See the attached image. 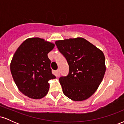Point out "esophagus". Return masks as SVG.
I'll list each match as a JSON object with an SVG mask.
<instances>
[{
	"label": "esophagus",
	"mask_w": 124,
	"mask_h": 124,
	"mask_svg": "<svg viewBox=\"0 0 124 124\" xmlns=\"http://www.w3.org/2000/svg\"><path fill=\"white\" fill-rule=\"evenodd\" d=\"M56 76L57 77L60 76V70H59V69H58V70H56Z\"/></svg>",
	"instance_id": "obj_1"
}]
</instances>
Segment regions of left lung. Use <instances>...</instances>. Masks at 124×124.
<instances>
[{
  "instance_id": "obj_1",
  "label": "left lung",
  "mask_w": 124,
  "mask_h": 124,
  "mask_svg": "<svg viewBox=\"0 0 124 124\" xmlns=\"http://www.w3.org/2000/svg\"><path fill=\"white\" fill-rule=\"evenodd\" d=\"M55 44L69 65L68 75L59 78L63 94L73 101L87 99L95 93L104 76L103 52L83 38L58 40Z\"/></svg>"
}]
</instances>
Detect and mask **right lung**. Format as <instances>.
Returning a JSON list of instances; mask_svg holds the SVG:
<instances>
[{
  "instance_id": "obj_1",
  "label": "right lung",
  "mask_w": 124,
  "mask_h": 124,
  "mask_svg": "<svg viewBox=\"0 0 124 124\" xmlns=\"http://www.w3.org/2000/svg\"><path fill=\"white\" fill-rule=\"evenodd\" d=\"M55 45L40 38L25 39L17 48L10 63V71L18 90L25 96L40 99L47 94L52 73L48 54Z\"/></svg>"
}]
</instances>
